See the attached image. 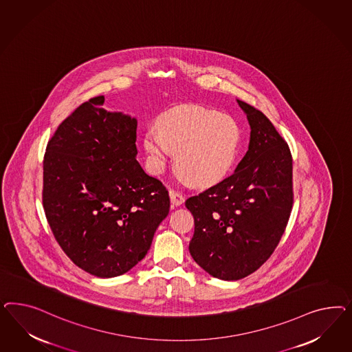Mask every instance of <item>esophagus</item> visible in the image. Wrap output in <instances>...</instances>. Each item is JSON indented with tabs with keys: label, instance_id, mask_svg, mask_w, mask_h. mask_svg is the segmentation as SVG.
<instances>
[{
	"label": "esophagus",
	"instance_id": "1",
	"mask_svg": "<svg viewBox=\"0 0 352 352\" xmlns=\"http://www.w3.org/2000/svg\"><path fill=\"white\" fill-rule=\"evenodd\" d=\"M169 196H170L171 208L179 206V205H182V204L184 203V197L182 196L181 193H177V192L170 191Z\"/></svg>",
	"mask_w": 352,
	"mask_h": 352
}]
</instances>
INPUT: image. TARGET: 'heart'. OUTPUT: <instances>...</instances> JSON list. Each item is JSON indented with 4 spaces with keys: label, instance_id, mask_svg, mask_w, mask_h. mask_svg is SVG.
<instances>
[{
    "label": "heart",
    "instance_id": "1",
    "mask_svg": "<svg viewBox=\"0 0 352 352\" xmlns=\"http://www.w3.org/2000/svg\"><path fill=\"white\" fill-rule=\"evenodd\" d=\"M241 140L236 120L201 107H182L165 113L160 128L149 126L143 137L149 170L161 174L173 153L186 182L212 186L231 170Z\"/></svg>",
    "mask_w": 352,
    "mask_h": 352
}]
</instances>
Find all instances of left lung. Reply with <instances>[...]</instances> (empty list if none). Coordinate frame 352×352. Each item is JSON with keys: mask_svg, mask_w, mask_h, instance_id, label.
<instances>
[{"mask_svg": "<svg viewBox=\"0 0 352 352\" xmlns=\"http://www.w3.org/2000/svg\"><path fill=\"white\" fill-rule=\"evenodd\" d=\"M250 126L245 156L232 175L187 199L195 218L193 261L221 280L253 274L274 253L293 205L288 144L254 107L236 99Z\"/></svg>", "mask_w": 352, "mask_h": 352, "instance_id": "obj_1", "label": "left lung"}]
</instances>
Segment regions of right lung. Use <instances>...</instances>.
Here are the masks:
<instances>
[{"label":"right lung","mask_w":352,"mask_h":352,"mask_svg":"<svg viewBox=\"0 0 352 352\" xmlns=\"http://www.w3.org/2000/svg\"><path fill=\"white\" fill-rule=\"evenodd\" d=\"M82 103L49 140L43 203L58 244L96 277L120 276L149 250L170 200L137 161V118Z\"/></svg>","instance_id":"obj_1"}]
</instances>
